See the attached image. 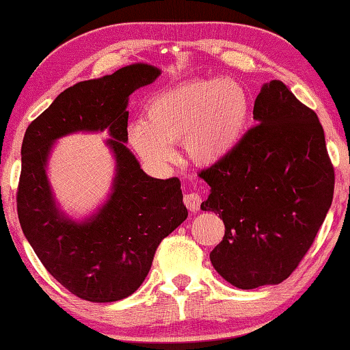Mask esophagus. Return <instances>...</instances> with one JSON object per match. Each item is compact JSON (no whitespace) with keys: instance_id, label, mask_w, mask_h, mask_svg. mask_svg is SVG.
Listing matches in <instances>:
<instances>
[{"instance_id":"34e87169","label":"esophagus","mask_w":350,"mask_h":350,"mask_svg":"<svg viewBox=\"0 0 350 350\" xmlns=\"http://www.w3.org/2000/svg\"><path fill=\"white\" fill-rule=\"evenodd\" d=\"M200 202L202 197L197 192H189L184 196V204H186V207L191 210V212H197V210L200 208Z\"/></svg>"}]
</instances>
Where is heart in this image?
Listing matches in <instances>:
<instances>
[{"label":"heart","mask_w":350,"mask_h":350,"mask_svg":"<svg viewBox=\"0 0 350 350\" xmlns=\"http://www.w3.org/2000/svg\"><path fill=\"white\" fill-rule=\"evenodd\" d=\"M148 119L130 125V143L143 161L166 166L176 159L172 143L184 142L187 157L212 166L228 158L247 132L251 99L241 84L223 78L192 79L154 96Z\"/></svg>","instance_id":"1"}]
</instances>
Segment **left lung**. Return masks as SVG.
Segmentation results:
<instances>
[{
	"label": "left lung",
	"instance_id": "obj_1",
	"mask_svg": "<svg viewBox=\"0 0 350 350\" xmlns=\"http://www.w3.org/2000/svg\"><path fill=\"white\" fill-rule=\"evenodd\" d=\"M252 116L258 125L238 148L199 174L210 186L200 208L225 223L212 266L243 290L277 285L295 271L334 193L324 130L288 86L262 84Z\"/></svg>",
	"mask_w": 350,
	"mask_h": 350
}]
</instances>
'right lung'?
I'll return each instance as SVG.
<instances>
[{
  "mask_svg": "<svg viewBox=\"0 0 350 350\" xmlns=\"http://www.w3.org/2000/svg\"><path fill=\"white\" fill-rule=\"evenodd\" d=\"M161 70L132 63L107 77L81 81L57 96L29 125L21 148L18 215L23 233L45 269L83 300L117 301L148 275L163 238L187 218L178 178H151L129 142V98ZM111 139L116 171L108 199L88 217H70L54 199L46 167L54 142L78 131Z\"/></svg>",
  "mask_w": 350,
  "mask_h": 350,
  "instance_id": "right-lung-1",
  "label": "right lung"
}]
</instances>
